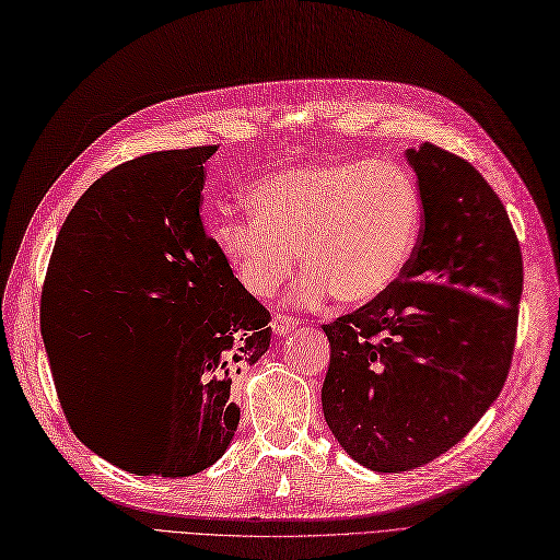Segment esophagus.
<instances>
[{"label":"esophagus","instance_id":"34e87169","mask_svg":"<svg viewBox=\"0 0 560 560\" xmlns=\"http://www.w3.org/2000/svg\"><path fill=\"white\" fill-rule=\"evenodd\" d=\"M299 326V319H294L292 315H276L271 322V329L276 336H289Z\"/></svg>","mask_w":560,"mask_h":560}]
</instances>
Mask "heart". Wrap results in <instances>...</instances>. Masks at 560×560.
Segmentation results:
<instances>
[{
    "instance_id": "1",
    "label": "heart",
    "mask_w": 560,
    "mask_h": 560,
    "mask_svg": "<svg viewBox=\"0 0 560 560\" xmlns=\"http://www.w3.org/2000/svg\"><path fill=\"white\" fill-rule=\"evenodd\" d=\"M253 218L229 215L215 243L253 296H271L303 271L299 296L342 305L377 301L408 268L421 231V191L396 162H319L284 168L247 195Z\"/></svg>"
}]
</instances>
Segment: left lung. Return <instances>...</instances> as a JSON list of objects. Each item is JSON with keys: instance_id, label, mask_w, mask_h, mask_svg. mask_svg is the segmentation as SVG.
Masks as SVG:
<instances>
[{"instance_id": "8db88e82", "label": "left lung", "mask_w": 560, "mask_h": 560, "mask_svg": "<svg viewBox=\"0 0 560 560\" xmlns=\"http://www.w3.org/2000/svg\"><path fill=\"white\" fill-rule=\"evenodd\" d=\"M421 231L398 282L322 329L331 363L322 410L357 464L419 468L452 450L508 380L524 261L503 201L433 143L410 148Z\"/></svg>"}]
</instances>
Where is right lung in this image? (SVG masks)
Listing matches in <instances>:
<instances>
[{
	"mask_svg": "<svg viewBox=\"0 0 560 560\" xmlns=\"http://www.w3.org/2000/svg\"><path fill=\"white\" fill-rule=\"evenodd\" d=\"M215 150L110 168L75 201L50 255L42 334L57 398L75 438L133 475L213 466L241 419L231 377L271 345V315L201 222Z\"/></svg>",
	"mask_w": 560,
	"mask_h": 560,
	"instance_id": "1",
	"label": "right lung"
}]
</instances>
